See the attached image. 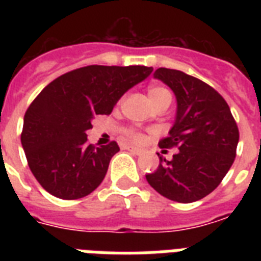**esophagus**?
Returning <instances> with one entry per match:
<instances>
[{
    "mask_svg": "<svg viewBox=\"0 0 261 261\" xmlns=\"http://www.w3.org/2000/svg\"><path fill=\"white\" fill-rule=\"evenodd\" d=\"M124 149L133 151V153H134V154H137V155L142 154V153H143L142 149H138V147H134V146H124Z\"/></svg>",
    "mask_w": 261,
    "mask_h": 261,
    "instance_id": "esophagus-1",
    "label": "esophagus"
}]
</instances>
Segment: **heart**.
Listing matches in <instances>:
<instances>
[{
  "label": "heart",
  "mask_w": 261,
  "mask_h": 261,
  "mask_svg": "<svg viewBox=\"0 0 261 261\" xmlns=\"http://www.w3.org/2000/svg\"><path fill=\"white\" fill-rule=\"evenodd\" d=\"M147 93H149V98H150V101L153 102V106L164 101V100H171V93H169L167 89H164V88L153 87L149 89ZM128 137L131 138V141H135V142H141V141H142V135L138 134V133H135V131H130V133H128Z\"/></svg>",
  "instance_id": "b5f03b06"
}]
</instances>
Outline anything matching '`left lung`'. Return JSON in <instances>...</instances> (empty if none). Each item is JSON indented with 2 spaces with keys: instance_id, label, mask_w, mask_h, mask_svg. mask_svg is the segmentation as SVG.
I'll return each instance as SVG.
<instances>
[{
  "instance_id": "1",
  "label": "left lung",
  "mask_w": 261,
  "mask_h": 261,
  "mask_svg": "<svg viewBox=\"0 0 261 261\" xmlns=\"http://www.w3.org/2000/svg\"><path fill=\"white\" fill-rule=\"evenodd\" d=\"M176 96V115L160 147H178L173 159L160 157L157 171L146 174L159 194L178 203L204 198L219 186L234 161L239 128L221 94L180 70L160 67L153 74Z\"/></svg>"
}]
</instances>
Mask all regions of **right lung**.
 <instances>
[{"label": "right lung", "mask_w": 261, "mask_h": 261, "mask_svg": "<svg viewBox=\"0 0 261 261\" xmlns=\"http://www.w3.org/2000/svg\"><path fill=\"white\" fill-rule=\"evenodd\" d=\"M153 71L146 66H85L50 83L24 115L21 145L39 184L59 199L93 192L106 177L116 142L93 146L87 131L112 112L127 90Z\"/></svg>", "instance_id": "add662e5"}]
</instances>
